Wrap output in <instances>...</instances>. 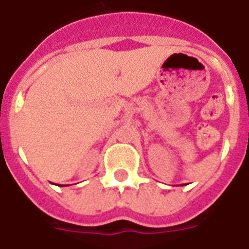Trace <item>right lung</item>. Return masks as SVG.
<instances>
[{
    "label": "right lung",
    "instance_id": "add662e5",
    "mask_svg": "<svg viewBox=\"0 0 249 249\" xmlns=\"http://www.w3.org/2000/svg\"><path fill=\"white\" fill-rule=\"evenodd\" d=\"M63 186H64V185H63Z\"/></svg>",
    "mask_w": 249,
    "mask_h": 249
}]
</instances>
